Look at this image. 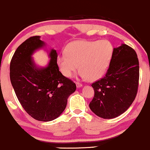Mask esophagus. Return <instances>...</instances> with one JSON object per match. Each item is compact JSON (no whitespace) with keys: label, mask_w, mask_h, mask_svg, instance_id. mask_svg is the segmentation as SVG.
Returning <instances> with one entry per match:
<instances>
[{"label":"esophagus","mask_w":150,"mask_h":150,"mask_svg":"<svg viewBox=\"0 0 150 150\" xmlns=\"http://www.w3.org/2000/svg\"><path fill=\"white\" fill-rule=\"evenodd\" d=\"M76 84L77 88H81V87H82V86H83L82 83H79V82H76Z\"/></svg>","instance_id":"esophagus-1"}]
</instances>
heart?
<instances>
[{
  "instance_id": "b5f03b06",
  "label": "heart",
  "mask_w": 150,
  "mask_h": 150,
  "mask_svg": "<svg viewBox=\"0 0 150 150\" xmlns=\"http://www.w3.org/2000/svg\"><path fill=\"white\" fill-rule=\"evenodd\" d=\"M113 53L109 40H77L69 44L66 54L58 56L57 63L64 76L71 77L78 70L80 75L93 81L106 72Z\"/></svg>"
}]
</instances>
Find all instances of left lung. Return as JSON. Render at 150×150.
<instances>
[{
    "label": "left lung",
    "instance_id": "obj_1",
    "mask_svg": "<svg viewBox=\"0 0 150 150\" xmlns=\"http://www.w3.org/2000/svg\"><path fill=\"white\" fill-rule=\"evenodd\" d=\"M139 61L135 51L122 44L114 48L105 76L93 83L95 95L90 109L98 117L113 119L128 110L138 89Z\"/></svg>",
    "mask_w": 150,
    "mask_h": 150
}]
</instances>
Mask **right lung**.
<instances>
[{
  "instance_id": "1",
  "label": "right lung",
  "mask_w": 150,
  "mask_h": 150,
  "mask_svg": "<svg viewBox=\"0 0 150 150\" xmlns=\"http://www.w3.org/2000/svg\"><path fill=\"white\" fill-rule=\"evenodd\" d=\"M44 45L39 36L23 42L12 57L10 78L16 96L28 114L36 120L50 121L62 113L76 86L59 71L56 50H51L46 67L35 65L31 54Z\"/></svg>"
}]
</instances>
